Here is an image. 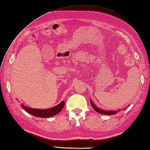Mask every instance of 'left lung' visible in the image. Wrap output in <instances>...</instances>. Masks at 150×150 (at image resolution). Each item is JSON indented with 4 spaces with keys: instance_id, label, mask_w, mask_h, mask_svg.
<instances>
[{
    "instance_id": "8db88e82",
    "label": "left lung",
    "mask_w": 150,
    "mask_h": 150,
    "mask_svg": "<svg viewBox=\"0 0 150 150\" xmlns=\"http://www.w3.org/2000/svg\"><path fill=\"white\" fill-rule=\"evenodd\" d=\"M90 103H91V106L93 107V108L95 110V111H97V113H99L100 114L109 115H114V114H115L118 112V111H113V110L112 111H104L103 110L99 109L98 108H97L96 106H95V105L93 103H92V101L90 102ZM119 111H120V110H119Z\"/></svg>"
}]
</instances>
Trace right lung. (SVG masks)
Here are the masks:
<instances>
[{"mask_svg": "<svg viewBox=\"0 0 150 150\" xmlns=\"http://www.w3.org/2000/svg\"><path fill=\"white\" fill-rule=\"evenodd\" d=\"M65 103L64 101L61 102L57 106L50 108V109H45V110H40V109H35V108H28L24 106L23 104L21 105V106L24 108L26 111L28 113H30L32 115H34L38 117H42V118H46V117H50L55 115L58 114L60 111L62 110V108L64 106Z\"/></svg>", "mask_w": 150, "mask_h": 150, "instance_id": "right-lung-1", "label": "right lung"}]
</instances>
